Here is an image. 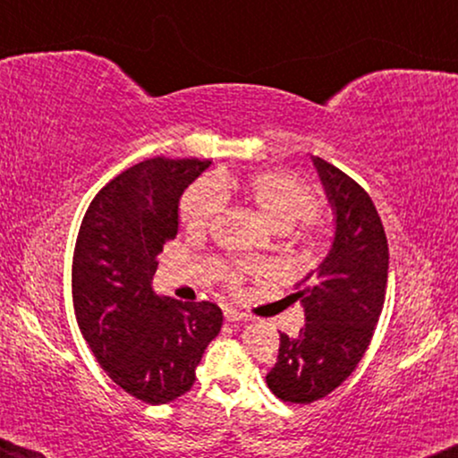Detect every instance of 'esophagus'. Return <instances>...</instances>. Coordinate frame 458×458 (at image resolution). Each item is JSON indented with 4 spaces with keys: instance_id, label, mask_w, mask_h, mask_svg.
<instances>
[{
    "instance_id": "34e87169",
    "label": "esophagus",
    "mask_w": 458,
    "mask_h": 458,
    "mask_svg": "<svg viewBox=\"0 0 458 458\" xmlns=\"http://www.w3.org/2000/svg\"><path fill=\"white\" fill-rule=\"evenodd\" d=\"M225 321L235 323V321H252V317L246 312H240L237 309H225Z\"/></svg>"
}]
</instances>
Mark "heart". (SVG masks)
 I'll list each match as a JSON object with an SVG mask.
<instances>
[{"label":"heart","instance_id":"1","mask_svg":"<svg viewBox=\"0 0 458 458\" xmlns=\"http://www.w3.org/2000/svg\"><path fill=\"white\" fill-rule=\"evenodd\" d=\"M231 199H242L243 204L252 206L268 227L279 233H285L293 225L304 221L302 235L309 242L315 240V229L306 223L318 206L315 187L298 174L279 168L248 174H212L208 181L190 187L181 198L179 221L187 233H204L221 210V204ZM242 271L243 268H235L229 273L231 285L240 284Z\"/></svg>","mask_w":458,"mask_h":458}]
</instances>
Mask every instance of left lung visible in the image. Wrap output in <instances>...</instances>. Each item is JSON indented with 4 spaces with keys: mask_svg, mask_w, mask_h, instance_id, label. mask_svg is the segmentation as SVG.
<instances>
[{
    "mask_svg": "<svg viewBox=\"0 0 458 458\" xmlns=\"http://www.w3.org/2000/svg\"><path fill=\"white\" fill-rule=\"evenodd\" d=\"M335 215L329 254L292 293L304 306L298 337L281 334L267 386L284 403L310 404L342 386L367 352L387 285V240L369 193L340 168L312 158Z\"/></svg>",
    "mask_w": 458,
    "mask_h": 458,
    "instance_id": "obj_1",
    "label": "left lung"
}]
</instances>
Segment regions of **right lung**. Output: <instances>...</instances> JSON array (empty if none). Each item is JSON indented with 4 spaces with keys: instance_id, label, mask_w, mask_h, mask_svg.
<instances>
[{
    "instance_id": "right-lung-1",
    "label": "right lung",
    "mask_w": 458,
    "mask_h": 458,
    "mask_svg": "<svg viewBox=\"0 0 458 458\" xmlns=\"http://www.w3.org/2000/svg\"><path fill=\"white\" fill-rule=\"evenodd\" d=\"M210 160L149 158L99 190L72 256L81 334L108 377L148 404L191 390L196 367L223 327L212 302L158 296L156 256L179 227V198Z\"/></svg>"
}]
</instances>
